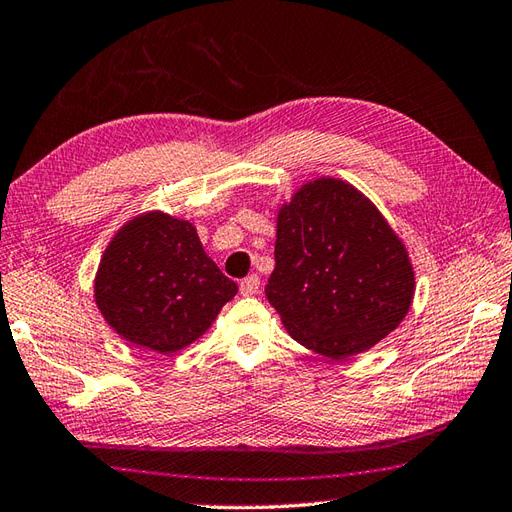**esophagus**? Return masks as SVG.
<instances>
[{"mask_svg": "<svg viewBox=\"0 0 512 512\" xmlns=\"http://www.w3.org/2000/svg\"><path fill=\"white\" fill-rule=\"evenodd\" d=\"M258 289H260V278L256 274L241 280V294L243 296H254V294H258Z\"/></svg>", "mask_w": 512, "mask_h": 512, "instance_id": "obj_1", "label": "esophagus"}]
</instances>
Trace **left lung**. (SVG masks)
Listing matches in <instances>:
<instances>
[{"instance_id":"left-lung-1","label":"left lung","mask_w":512,"mask_h":512,"mask_svg":"<svg viewBox=\"0 0 512 512\" xmlns=\"http://www.w3.org/2000/svg\"><path fill=\"white\" fill-rule=\"evenodd\" d=\"M276 267L265 287L289 336L331 360L371 349L409 314V252L378 207L331 176L278 210Z\"/></svg>"}]
</instances>
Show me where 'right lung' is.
<instances>
[{
	"label": "right lung",
	"mask_w": 512,
	"mask_h": 512,
	"mask_svg": "<svg viewBox=\"0 0 512 512\" xmlns=\"http://www.w3.org/2000/svg\"><path fill=\"white\" fill-rule=\"evenodd\" d=\"M236 291L205 254L196 227L163 212L125 223L95 278V302L108 325L161 356L201 338Z\"/></svg>",
	"instance_id": "1"
}]
</instances>
